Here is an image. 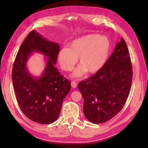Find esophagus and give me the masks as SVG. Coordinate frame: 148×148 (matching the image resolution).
<instances>
[{"instance_id":"34e87169","label":"esophagus","mask_w":148,"mask_h":148,"mask_svg":"<svg viewBox=\"0 0 148 148\" xmlns=\"http://www.w3.org/2000/svg\"><path fill=\"white\" fill-rule=\"evenodd\" d=\"M77 86V84L76 82H71V86L72 87V88H76Z\"/></svg>"}]
</instances>
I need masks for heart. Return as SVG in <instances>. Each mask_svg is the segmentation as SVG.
<instances>
[{
	"instance_id": "heart-1",
	"label": "heart",
	"mask_w": 148,
	"mask_h": 148,
	"mask_svg": "<svg viewBox=\"0 0 148 148\" xmlns=\"http://www.w3.org/2000/svg\"><path fill=\"white\" fill-rule=\"evenodd\" d=\"M111 43L108 37L97 34H89L74 40L59 51L58 60L60 66L65 71H71L78 58L79 67L72 75L80 77L87 72L95 74L99 72L108 58Z\"/></svg>"
}]
</instances>
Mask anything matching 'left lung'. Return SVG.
I'll use <instances>...</instances> for the list:
<instances>
[{"instance_id":"obj_1","label":"left lung","mask_w":148,"mask_h":148,"mask_svg":"<svg viewBox=\"0 0 148 148\" xmlns=\"http://www.w3.org/2000/svg\"><path fill=\"white\" fill-rule=\"evenodd\" d=\"M132 79L130 54L122 38L104 66L77 85L84 101L86 118L98 124L116 116L128 98Z\"/></svg>"}]
</instances>
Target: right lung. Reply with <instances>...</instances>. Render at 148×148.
Segmentation results:
<instances>
[{
    "label": "right lung",
    "mask_w": 148,
    "mask_h": 148,
    "mask_svg": "<svg viewBox=\"0 0 148 148\" xmlns=\"http://www.w3.org/2000/svg\"><path fill=\"white\" fill-rule=\"evenodd\" d=\"M32 51L49 57L41 77L34 78L26 69V61ZM59 52V44L32 31L20 46L13 65L12 82L20 108L29 119L40 124L56 121L63 99L71 88L69 80L54 66Z\"/></svg>",
    "instance_id": "add662e5"
}]
</instances>
